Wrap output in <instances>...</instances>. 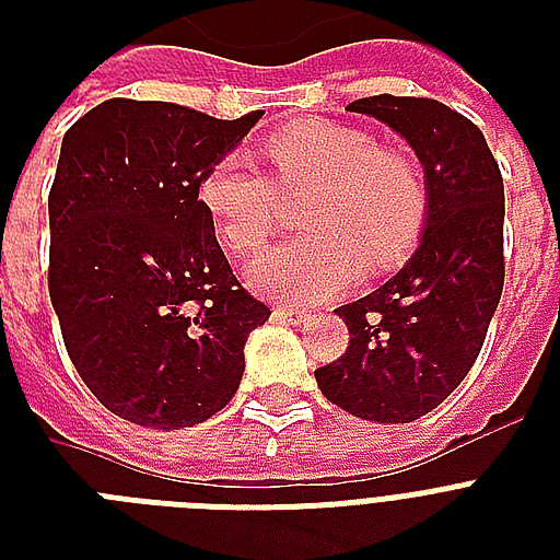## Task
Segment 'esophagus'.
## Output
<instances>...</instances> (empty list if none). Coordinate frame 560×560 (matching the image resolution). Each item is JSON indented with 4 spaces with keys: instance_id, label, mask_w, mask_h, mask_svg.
Returning a JSON list of instances; mask_svg holds the SVG:
<instances>
[{
    "instance_id": "obj_1",
    "label": "esophagus",
    "mask_w": 560,
    "mask_h": 560,
    "mask_svg": "<svg viewBox=\"0 0 560 560\" xmlns=\"http://www.w3.org/2000/svg\"><path fill=\"white\" fill-rule=\"evenodd\" d=\"M272 316L276 319H284L290 325H302L307 319L305 307H293V305H276L272 307Z\"/></svg>"
}]
</instances>
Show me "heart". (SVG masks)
<instances>
[{
	"label": "heart",
	"instance_id": "obj_1",
	"mask_svg": "<svg viewBox=\"0 0 560 560\" xmlns=\"http://www.w3.org/2000/svg\"><path fill=\"white\" fill-rule=\"evenodd\" d=\"M276 179L246 153H226L200 179V202L235 253H258L279 223L281 189L314 186L302 220L307 235L284 241L249 267L267 296L319 302L407 253L424 226L427 188L418 162L383 148L360 127L302 121L267 142Z\"/></svg>",
	"mask_w": 560,
	"mask_h": 560
}]
</instances>
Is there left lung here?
I'll return each instance as SVG.
<instances>
[{
  "instance_id": "1",
  "label": "left lung",
  "mask_w": 560,
  "mask_h": 560,
  "mask_svg": "<svg viewBox=\"0 0 560 560\" xmlns=\"http://www.w3.org/2000/svg\"><path fill=\"white\" fill-rule=\"evenodd\" d=\"M416 151L424 168V232L404 267L337 307L349 349L316 369L331 404L377 424L427 416L470 372L503 293L505 194L486 136L433 98L372 95L349 104Z\"/></svg>"
}]
</instances>
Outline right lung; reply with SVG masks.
<instances>
[{
	"label": "right lung",
	"mask_w": 560,
	"mask_h": 560,
	"mask_svg": "<svg viewBox=\"0 0 560 560\" xmlns=\"http://www.w3.org/2000/svg\"><path fill=\"white\" fill-rule=\"evenodd\" d=\"M261 116L109 98L66 130L48 194V293L81 381L125 421L168 433L220 412L246 337L270 319L200 202L202 174Z\"/></svg>",
	"instance_id": "obj_1"
}]
</instances>
